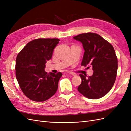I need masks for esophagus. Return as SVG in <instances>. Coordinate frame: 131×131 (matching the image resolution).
<instances>
[{"instance_id": "1", "label": "esophagus", "mask_w": 131, "mask_h": 131, "mask_svg": "<svg viewBox=\"0 0 131 131\" xmlns=\"http://www.w3.org/2000/svg\"><path fill=\"white\" fill-rule=\"evenodd\" d=\"M69 74H70L71 75H72V76H76V74H75L74 73H73V72H69Z\"/></svg>"}]
</instances>
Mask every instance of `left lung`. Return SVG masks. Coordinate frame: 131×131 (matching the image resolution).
Here are the masks:
<instances>
[{
    "mask_svg": "<svg viewBox=\"0 0 131 131\" xmlns=\"http://www.w3.org/2000/svg\"><path fill=\"white\" fill-rule=\"evenodd\" d=\"M73 39L81 42L85 50L81 66H90L93 70V75L88 78L80 74L82 82L78 90L90 99L102 98L112 89L116 78L117 59L114 47L93 33L79 34Z\"/></svg>",
    "mask_w": 131,
    "mask_h": 131,
    "instance_id": "8db88e82",
    "label": "left lung"
}]
</instances>
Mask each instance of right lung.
<instances>
[{"mask_svg": "<svg viewBox=\"0 0 131 131\" xmlns=\"http://www.w3.org/2000/svg\"><path fill=\"white\" fill-rule=\"evenodd\" d=\"M59 41L58 39H35L17 55L16 77L23 93L31 100L45 101L56 92L62 74H47L45 68Z\"/></svg>", "mask_w": 131, "mask_h": 131, "instance_id": "add662e5", "label": "right lung"}]
</instances>
